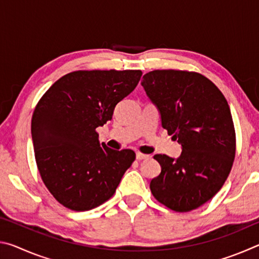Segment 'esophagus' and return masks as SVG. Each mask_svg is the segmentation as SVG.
Instances as JSON below:
<instances>
[{"label":"esophagus","instance_id":"obj_1","mask_svg":"<svg viewBox=\"0 0 259 259\" xmlns=\"http://www.w3.org/2000/svg\"><path fill=\"white\" fill-rule=\"evenodd\" d=\"M148 157H150V155L143 154V153H139V152L136 153V159L137 160H146V159H148Z\"/></svg>","mask_w":259,"mask_h":259}]
</instances>
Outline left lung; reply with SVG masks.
<instances>
[{
  "mask_svg": "<svg viewBox=\"0 0 259 259\" xmlns=\"http://www.w3.org/2000/svg\"><path fill=\"white\" fill-rule=\"evenodd\" d=\"M161 124L182 145L177 159L156 154L161 174L150 188L154 198L178 212L199 208L216 195L235 156V131L221 90L194 72L162 69L143 76Z\"/></svg>",
  "mask_w": 259,
  "mask_h": 259,
  "instance_id": "8db88e82",
  "label": "left lung"
}]
</instances>
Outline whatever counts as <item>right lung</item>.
<instances>
[{
  "mask_svg": "<svg viewBox=\"0 0 259 259\" xmlns=\"http://www.w3.org/2000/svg\"><path fill=\"white\" fill-rule=\"evenodd\" d=\"M142 71H76L52 84L32 117L38 171L55 199L74 211L98 207L115 193L135 161L131 150L99 143L96 129L112 119Z\"/></svg>",
  "mask_w": 259,
  "mask_h": 259,
  "instance_id": "obj_1",
  "label": "right lung"
}]
</instances>
